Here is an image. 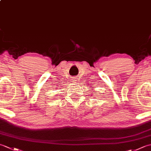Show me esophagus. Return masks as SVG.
<instances>
[{
  "label": "esophagus",
  "mask_w": 151,
  "mask_h": 151,
  "mask_svg": "<svg viewBox=\"0 0 151 151\" xmlns=\"http://www.w3.org/2000/svg\"><path fill=\"white\" fill-rule=\"evenodd\" d=\"M73 84H76V83H77V79H76V78H74L73 79Z\"/></svg>",
  "instance_id": "obj_1"
}]
</instances>
